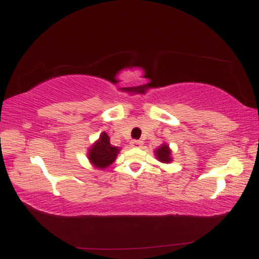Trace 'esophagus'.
<instances>
[{"instance_id":"obj_1","label":"esophagus","mask_w":259,"mask_h":259,"mask_svg":"<svg viewBox=\"0 0 259 259\" xmlns=\"http://www.w3.org/2000/svg\"><path fill=\"white\" fill-rule=\"evenodd\" d=\"M130 144L133 147H141L143 145V142L142 141H133Z\"/></svg>"}]
</instances>
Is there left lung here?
<instances>
[{"mask_svg":"<svg viewBox=\"0 0 259 259\" xmlns=\"http://www.w3.org/2000/svg\"><path fill=\"white\" fill-rule=\"evenodd\" d=\"M154 155L160 162L169 163L173 161V158H171V150L167 143H162V144L160 145L158 149H155Z\"/></svg>","mask_w":259,"mask_h":259,"instance_id":"obj_1","label":"left lung"}]
</instances>
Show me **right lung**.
Segmentation results:
<instances>
[{
	"label": "right lung",
	"mask_w": 259,
	"mask_h": 259,
	"mask_svg": "<svg viewBox=\"0 0 259 259\" xmlns=\"http://www.w3.org/2000/svg\"><path fill=\"white\" fill-rule=\"evenodd\" d=\"M120 150L117 146L110 144L109 136L104 131L100 134L98 141L89 147L88 159L93 167L98 169H105L115 161Z\"/></svg>",
	"instance_id": "add662e5"
}]
</instances>
